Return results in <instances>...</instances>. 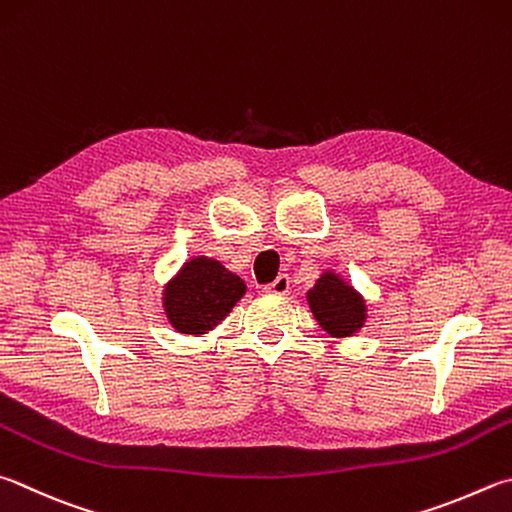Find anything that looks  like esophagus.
Returning <instances> with one entry per match:
<instances>
[{"label":"esophagus","instance_id":"esophagus-1","mask_svg":"<svg viewBox=\"0 0 512 512\" xmlns=\"http://www.w3.org/2000/svg\"><path fill=\"white\" fill-rule=\"evenodd\" d=\"M288 288H291V277H288V275H280L273 284H266L264 291H266V293H273V295H286Z\"/></svg>","mask_w":512,"mask_h":512}]
</instances>
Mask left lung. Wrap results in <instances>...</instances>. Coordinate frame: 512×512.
I'll return each instance as SVG.
<instances>
[{"mask_svg": "<svg viewBox=\"0 0 512 512\" xmlns=\"http://www.w3.org/2000/svg\"><path fill=\"white\" fill-rule=\"evenodd\" d=\"M313 318L331 338H349L367 322V302L336 271H324L306 291Z\"/></svg>", "mask_w": 512, "mask_h": 512, "instance_id": "obj_1", "label": "left lung"}]
</instances>
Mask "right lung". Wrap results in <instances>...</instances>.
I'll return each instance as SVG.
<instances>
[{
    "mask_svg": "<svg viewBox=\"0 0 512 512\" xmlns=\"http://www.w3.org/2000/svg\"><path fill=\"white\" fill-rule=\"evenodd\" d=\"M246 295L239 275L206 255H194L163 286V311L174 331L185 336H206L228 318Z\"/></svg>",
    "mask_w": 512,
    "mask_h": 512,
    "instance_id": "1",
    "label": "right lung"
}]
</instances>
